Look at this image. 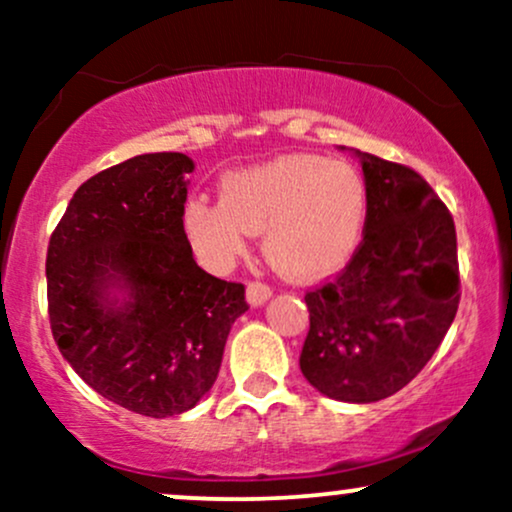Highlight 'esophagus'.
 <instances>
[{
  "mask_svg": "<svg viewBox=\"0 0 512 512\" xmlns=\"http://www.w3.org/2000/svg\"><path fill=\"white\" fill-rule=\"evenodd\" d=\"M248 303L250 305H264L269 301V296H272V289H269L267 284H262V281H250L248 284Z\"/></svg>",
  "mask_w": 512,
  "mask_h": 512,
  "instance_id": "esophagus-1",
  "label": "esophagus"
}]
</instances>
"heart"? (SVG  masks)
<instances>
[{
	"label": "heart",
	"instance_id": "heart-1",
	"mask_svg": "<svg viewBox=\"0 0 512 512\" xmlns=\"http://www.w3.org/2000/svg\"><path fill=\"white\" fill-rule=\"evenodd\" d=\"M366 187L354 168L320 156H281L221 180V202L185 204V231L204 262L228 269L262 233V252L291 281L337 274L361 243Z\"/></svg>",
	"mask_w": 512,
	"mask_h": 512
}]
</instances>
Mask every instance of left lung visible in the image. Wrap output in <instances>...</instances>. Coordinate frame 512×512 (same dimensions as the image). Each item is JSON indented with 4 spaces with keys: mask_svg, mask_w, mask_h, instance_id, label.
Listing matches in <instances>:
<instances>
[{
    "mask_svg": "<svg viewBox=\"0 0 512 512\" xmlns=\"http://www.w3.org/2000/svg\"><path fill=\"white\" fill-rule=\"evenodd\" d=\"M366 180V223L354 257L305 293L310 330L301 370L339 402L368 404L411 383L460 305L455 221L416 170L354 151Z\"/></svg>",
    "mask_w": 512,
    "mask_h": 512,
    "instance_id": "8db88e82",
    "label": "left lung"
}]
</instances>
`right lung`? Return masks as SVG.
Wrapping results in <instances>:
<instances>
[{
	"label": "right lung",
	"mask_w": 512,
	"mask_h": 512,
	"mask_svg": "<svg viewBox=\"0 0 512 512\" xmlns=\"http://www.w3.org/2000/svg\"><path fill=\"white\" fill-rule=\"evenodd\" d=\"M175 151L134 156L74 192L48 245V313L62 356L98 395L163 419L219 375L245 286L204 272L187 240Z\"/></svg>",
	"instance_id": "add662e5"
}]
</instances>
